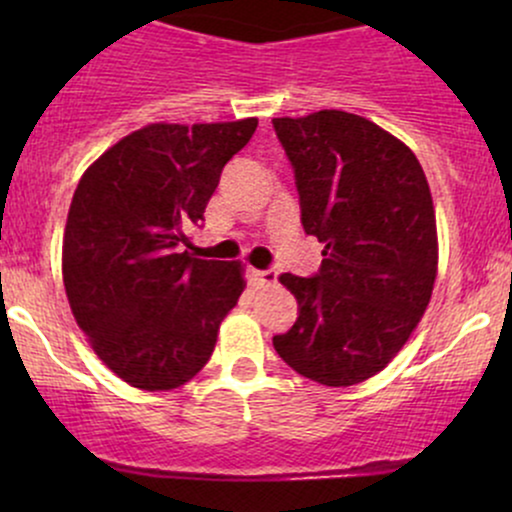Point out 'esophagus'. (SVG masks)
Masks as SVG:
<instances>
[{
    "mask_svg": "<svg viewBox=\"0 0 512 512\" xmlns=\"http://www.w3.org/2000/svg\"><path fill=\"white\" fill-rule=\"evenodd\" d=\"M252 276H255V284L260 286V289H269V286H274L276 279H279V272H276V269H257Z\"/></svg>",
    "mask_w": 512,
    "mask_h": 512,
    "instance_id": "34e87169",
    "label": "esophagus"
}]
</instances>
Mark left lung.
<instances>
[{"mask_svg":"<svg viewBox=\"0 0 512 512\" xmlns=\"http://www.w3.org/2000/svg\"><path fill=\"white\" fill-rule=\"evenodd\" d=\"M272 125L303 231L325 243L313 276H279L298 317L274 349L320 385L363 383L397 356L431 301L438 236L424 168L390 132L344 110Z\"/></svg>","mask_w":512,"mask_h":512,"instance_id":"obj_1","label":"left lung"}]
</instances>
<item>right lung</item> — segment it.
<instances>
[{"mask_svg": "<svg viewBox=\"0 0 512 512\" xmlns=\"http://www.w3.org/2000/svg\"><path fill=\"white\" fill-rule=\"evenodd\" d=\"M257 120L149 125L110 146L76 185L62 276L98 358L139 390L195 378L245 289L240 262L197 260L187 231Z\"/></svg>", "mask_w": 512, "mask_h": 512, "instance_id": "right-lung-1", "label": "right lung"}]
</instances>
